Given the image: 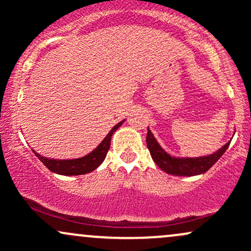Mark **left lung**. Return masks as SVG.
Here are the masks:
<instances>
[{"instance_id": "1", "label": "left lung", "mask_w": 251, "mask_h": 251, "mask_svg": "<svg viewBox=\"0 0 251 251\" xmlns=\"http://www.w3.org/2000/svg\"><path fill=\"white\" fill-rule=\"evenodd\" d=\"M146 144L151 153L152 159L166 174L174 176H197L206 172L214 164L222 157V154L229 148L230 142L216 151L215 153L204 157L196 158H178L170 155L165 150L160 148V145L155 140L154 135L148 127V135H146Z\"/></svg>"}]
</instances>
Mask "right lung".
I'll use <instances>...</instances> for the list:
<instances>
[{
    "mask_svg": "<svg viewBox=\"0 0 251 251\" xmlns=\"http://www.w3.org/2000/svg\"><path fill=\"white\" fill-rule=\"evenodd\" d=\"M123 122L118 123L111 131L108 132V134L103 138L101 143L98 145L96 150L88 153L87 155L81 158H76V159H50V158H46L43 155L39 154L33 150L34 154L39 158L40 160L43 163V165L46 166L48 170H50L54 174H59L63 176H79V175H85L88 172L94 171L98 166H100L103 160H105L106 154H107L109 146H111V137L114 132L117 131L120 126L123 125Z\"/></svg>",
    "mask_w": 251,
    "mask_h": 251,
    "instance_id": "obj_1",
    "label": "right lung"
}]
</instances>
